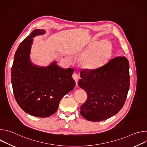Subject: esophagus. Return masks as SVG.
I'll list each match as a JSON object with an SVG mask.
<instances>
[{
	"label": "esophagus",
	"mask_w": 147,
	"mask_h": 147,
	"mask_svg": "<svg viewBox=\"0 0 147 147\" xmlns=\"http://www.w3.org/2000/svg\"><path fill=\"white\" fill-rule=\"evenodd\" d=\"M72 77H73V78L74 80V81H76V84H77V82H78V79H79L78 76L76 73H73V75H72Z\"/></svg>",
	"instance_id": "34e87169"
}]
</instances>
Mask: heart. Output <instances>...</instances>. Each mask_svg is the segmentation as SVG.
Here are the masks:
<instances>
[{
  "label": "heart",
  "instance_id": "obj_1",
  "mask_svg": "<svg viewBox=\"0 0 147 147\" xmlns=\"http://www.w3.org/2000/svg\"><path fill=\"white\" fill-rule=\"evenodd\" d=\"M112 51V44L109 40H101L83 55L81 59L82 65L88 70L98 69L107 63Z\"/></svg>",
  "mask_w": 147,
  "mask_h": 147
}]
</instances>
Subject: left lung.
<instances>
[{
    "instance_id": "1",
    "label": "left lung",
    "mask_w": 147,
    "mask_h": 147,
    "mask_svg": "<svg viewBox=\"0 0 147 147\" xmlns=\"http://www.w3.org/2000/svg\"><path fill=\"white\" fill-rule=\"evenodd\" d=\"M78 84L87 92L80 113L87 120L99 121L117 113L123 108L130 87L129 63L124 56L109 60L101 67L82 70Z\"/></svg>"
}]
</instances>
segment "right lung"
<instances>
[{
    "label": "right lung",
    "mask_w": 147,
    "mask_h": 147,
    "mask_svg": "<svg viewBox=\"0 0 147 147\" xmlns=\"http://www.w3.org/2000/svg\"><path fill=\"white\" fill-rule=\"evenodd\" d=\"M45 33L34 30L19 45L14 57L11 80L14 95L20 107L33 116L47 117L57 110L66 94L73 90L74 69H64L56 61L47 67L33 65L30 59L33 38Z\"/></svg>",
    "instance_id": "right-lung-1"
}]
</instances>
